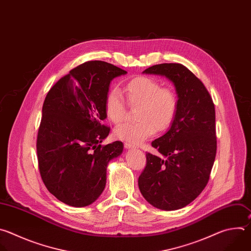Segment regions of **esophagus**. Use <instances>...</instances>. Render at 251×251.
I'll return each instance as SVG.
<instances>
[{"instance_id":"1","label":"esophagus","mask_w":251,"mask_h":251,"mask_svg":"<svg viewBox=\"0 0 251 251\" xmlns=\"http://www.w3.org/2000/svg\"><path fill=\"white\" fill-rule=\"evenodd\" d=\"M124 145H125V148H126V149H130V148H134L135 147L133 144L127 143V142H126Z\"/></svg>"}]
</instances>
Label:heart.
<instances>
[{
    "instance_id": "obj_1",
    "label": "heart",
    "mask_w": 251,
    "mask_h": 251,
    "mask_svg": "<svg viewBox=\"0 0 251 251\" xmlns=\"http://www.w3.org/2000/svg\"><path fill=\"white\" fill-rule=\"evenodd\" d=\"M125 94L130 107H139L136 114L138 122L118 126L114 132L118 139L138 144L155 130H166L174 122L178 111V97L171 88L162 87L155 78L137 76L130 79L125 86ZM105 113L115 125L125 121L126 104L119 90L114 89L108 93Z\"/></svg>"
}]
</instances>
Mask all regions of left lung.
Wrapping results in <instances>:
<instances>
[{"mask_svg": "<svg viewBox=\"0 0 251 251\" xmlns=\"http://www.w3.org/2000/svg\"><path fill=\"white\" fill-rule=\"evenodd\" d=\"M142 73L173 82L178 111L169 130L151 142L159 154L147 152L138 187L153 207L179 210L193 202L209 182L217 153L215 105L202 81L182 64H157Z\"/></svg>", "mask_w": 251, "mask_h": 251, "instance_id": "1", "label": "left lung"}]
</instances>
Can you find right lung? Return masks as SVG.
Wrapping results in <instances>:
<instances>
[{
	"label": "right lung",
	"instance_id": "1",
	"mask_svg": "<svg viewBox=\"0 0 251 251\" xmlns=\"http://www.w3.org/2000/svg\"><path fill=\"white\" fill-rule=\"evenodd\" d=\"M126 71L105 61H88L72 69L47 93L37 133L36 151L47 190L71 207L94 203L106 187L108 163L124 144L102 145L110 127L105 100L111 81Z\"/></svg>",
	"mask_w": 251,
	"mask_h": 251
}]
</instances>
